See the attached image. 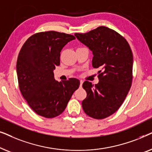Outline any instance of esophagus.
Wrapping results in <instances>:
<instances>
[{
    "label": "esophagus",
    "instance_id": "1",
    "mask_svg": "<svg viewBox=\"0 0 152 152\" xmlns=\"http://www.w3.org/2000/svg\"><path fill=\"white\" fill-rule=\"evenodd\" d=\"M82 84H83V81L80 80V87L82 86Z\"/></svg>",
    "mask_w": 152,
    "mask_h": 152
}]
</instances>
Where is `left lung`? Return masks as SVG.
<instances>
[{"label": "left lung", "instance_id": "obj_1", "mask_svg": "<svg viewBox=\"0 0 152 152\" xmlns=\"http://www.w3.org/2000/svg\"><path fill=\"white\" fill-rule=\"evenodd\" d=\"M75 35L93 52V67L100 69L98 84L86 81L82 85L87 93L82 108L90 117L104 119L118 111L132 86V49L122 35L107 27Z\"/></svg>", "mask_w": 152, "mask_h": 152}]
</instances>
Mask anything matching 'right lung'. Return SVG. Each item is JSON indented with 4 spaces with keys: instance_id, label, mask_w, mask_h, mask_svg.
<instances>
[{
    "instance_id": "1",
    "label": "right lung",
    "mask_w": 152,
    "mask_h": 152,
    "mask_svg": "<svg viewBox=\"0 0 152 152\" xmlns=\"http://www.w3.org/2000/svg\"><path fill=\"white\" fill-rule=\"evenodd\" d=\"M73 35L56 31L41 32L27 39L16 62L18 86L31 109L46 118L59 115L65 110L80 80L70 78L59 82L53 70L60 65V53Z\"/></svg>"
}]
</instances>
